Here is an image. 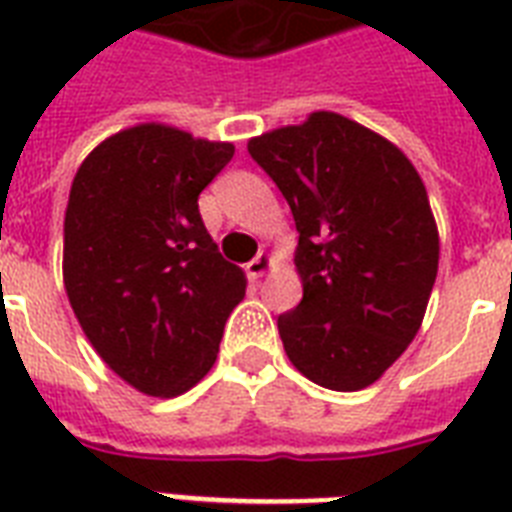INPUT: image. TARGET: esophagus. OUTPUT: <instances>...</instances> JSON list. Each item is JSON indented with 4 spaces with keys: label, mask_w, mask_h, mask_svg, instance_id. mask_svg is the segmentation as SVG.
<instances>
[{
    "label": "esophagus",
    "mask_w": 512,
    "mask_h": 512,
    "mask_svg": "<svg viewBox=\"0 0 512 512\" xmlns=\"http://www.w3.org/2000/svg\"><path fill=\"white\" fill-rule=\"evenodd\" d=\"M273 265H276V257H273L271 252H260V255H257L255 260L247 265L249 279H263L265 273L271 271Z\"/></svg>",
    "instance_id": "34e87169"
}]
</instances>
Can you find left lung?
<instances>
[{"label": "left lung", "mask_w": 512, "mask_h": 512, "mask_svg": "<svg viewBox=\"0 0 512 512\" xmlns=\"http://www.w3.org/2000/svg\"><path fill=\"white\" fill-rule=\"evenodd\" d=\"M295 215L303 300L279 316L289 361L329 390L369 388L420 332L438 225L396 143L335 111L249 138Z\"/></svg>", "instance_id": "8db88e82"}]
</instances>
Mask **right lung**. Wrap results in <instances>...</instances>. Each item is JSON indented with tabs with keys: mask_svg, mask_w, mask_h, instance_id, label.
I'll return each mask as SVG.
<instances>
[{
	"mask_svg": "<svg viewBox=\"0 0 512 512\" xmlns=\"http://www.w3.org/2000/svg\"><path fill=\"white\" fill-rule=\"evenodd\" d=\"M233 151L143 122L92 148L71 183L68 303L108 369L146 396H180L212 369L225 319L247 292L199 215V193Z\"/></svg>",
	"mask_w": 512,
	"mask_h": 512,
	"instance_id": "right-lung-1",
	"label": "right lung"
}]
</instances>
